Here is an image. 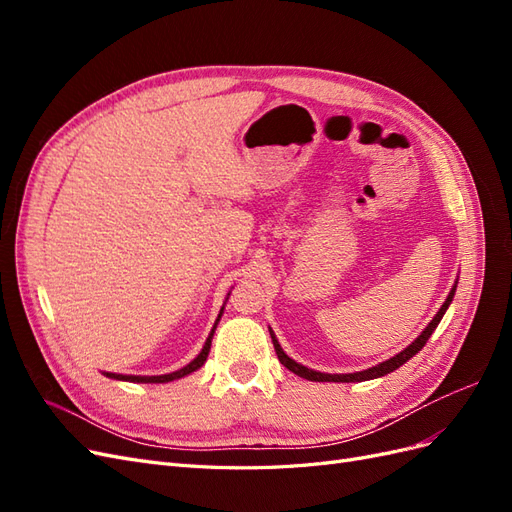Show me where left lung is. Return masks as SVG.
<instances>
[{
    "label": "left lung",
    "mask_w": 512,
    "mask_h": 512,
    "mask_svg": "<svg viewBox=\"0 0 512 512\" xmlns=\"http://www.w3.org/2000/svg\"><path fill=\"white\" fill-rule=\"evenodd\" d=\"M455 288H457V284L453 286L451 292H448V297H446L444 305L440 307V312H438L436 316H433V320L427 324V329H425L421 335H418L406 350H401L399 354L393 356V359L384 361V363H380V365H376V367H371V369L356 371V374H337V376H335V374H320V371L307 369V367H303V365H299V363H294V361L290 359V356L282 350V346L277 344L275 335L271 333L273 348H275V352H277V359H280V363H282L286 369H290L292 374H297V376H301V378H305V380H312V382H363V380H374V378L386 376V374H391V371H395L397 367L404 365L408 359H412V356L427 344V339L431 337V333L436 331V327L440 324V320H442V316H444V312H446V307L451 305V301H453V297H455Z\"/></svg>",
    "instance_id": "8db88e82"
}]
</instances>
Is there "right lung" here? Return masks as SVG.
I'll return each mask as SVG.
<instances>
[{
  "instance_id": "obj_1",
  "label": "right lung",
  "mask_w": 512,
  "mask_h": 512,
  "mask_svg": "<svg viewBox=\"0 0 512 512\" xmlns=\"http://www.w3.org/2000/svg\"><path fill=\"white\" fill-rule=\"evenodd\" d=\"M213 331H215V327L211 329V333H209V337H207V342H205L203 350H200V354L196 356V359H194L192 363L185 365V367L173 371V374H164V376H123V374H106V376H108V378H115V380H126V382H170V380H177V378L188 376V374H192V371H196L198 367H203V363L207 361V354H209V350H211Z\"/></svg>"
}]
</instances>
